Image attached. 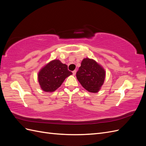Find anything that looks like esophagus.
I'll list each match as a JSON object with an SVG mask.
<instances>
[{"mask_svg":"<svg viewBox=\"0 0 146 146\" xmlns=\"http://www.w3.org/2000/svg\"><path fill=\"white\" fill-rule=\"evenodd\" d=\"M76 70H74V71H72V74H73V75L74 76H75V75H76Z\"/></svg>","mask_w":146,"mask_h":146,"instance_id":"obj_1","label":"esophagus"}]
</instances>
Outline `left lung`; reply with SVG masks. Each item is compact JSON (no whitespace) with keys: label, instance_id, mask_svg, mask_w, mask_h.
Instances as JSON below:
<instances>
[{"label":"left lung","instance_id":"1","mask_svg":"<svg viewBox=\"0 0 146 146\" xmlns=\"http://www.w3.org/2000/svg\"><path fill=\"white\" fill-rule=\"evenodd\" d=\"M76 77L85 90L90 92H97L104 82L105 71L94 60L85 58L82 61Z\"/></svg>","mask_w":146,"mask_h":146}]
</instances>
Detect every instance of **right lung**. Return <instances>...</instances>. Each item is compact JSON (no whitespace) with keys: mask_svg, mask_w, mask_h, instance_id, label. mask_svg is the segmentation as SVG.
Listing matches in <instances>:
<instances>
[{"mask_svg":"<svg viewBox=\"0 0 146 146\" xmlns=\"http://www.w3.org/2000/svg\"><path fill=\"white\" fill-rule=\"evenodd\" d=\"M68 66L58 60L46 65L38 74V82L44 91L53 92L58 88L66 77L72 75Z\"/></svg>","mask_w":146,"mask_h":146,"instance_id":"obj_1","label":"right lung"}]
</instances>
